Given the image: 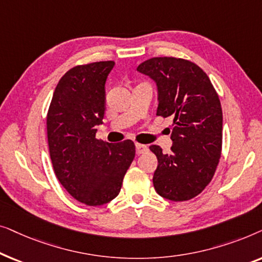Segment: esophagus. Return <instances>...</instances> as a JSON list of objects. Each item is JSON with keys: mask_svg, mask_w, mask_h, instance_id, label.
<instances>
[{"mask_svg": "<svg viewBox=\"0 0 262 262\" xmlns=\"http://www.w3.org/2000/svg\"><path fill=\"white\" fill-rule=\"evenodd\" d=\"M146 151H148V146L144 144H139V143L136 144V152H137V155H141V154H144Z\"/></svg>", "mask_w": 262, "mask_h": 262, "instance_id": "1", "label": "esophagus"}]
</instances>
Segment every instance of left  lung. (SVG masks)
Here are the masks:
<instances>
[{
	"label": "left lung",
	"mask_w": 262,
	"mask_h": 262,
	"mask_svg": "<svg viewBox=\"0 0 262 262\" xmlns=\"http://www.w3.org/2000/svg\"><path fill=\"white\" fill-rule=\"evenodd\" d=\"M137 70L156 82L157 116L173 118L171 154L150 146L159 162L154 187L173 202L194 198L212 180L221 159L223 113L216 89L202 68L187 59L154 57Z\"/></svg>",
	"instance_id": "8db88e82"
}]
</instances>
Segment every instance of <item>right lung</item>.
<instances>
[{
    "mask_svg": "<svg viewBox=\"0 0 262 262\" xmlns=\"http://www.w3.org/2000/svg\"><path fill=\"white\" fill-rule=\"evenodd\" d=\"M113 60L76 66L60 78L50 103L46 128L56 177L71 196L89 206L119 194L136 155L135 143L96 139L105 116V83Z\"/></svg>",
    "mask_w": 262,
    "mask_h": 262,
    "instance_id": "obj_1",
    "label": "right lung"
}]
</instances>
